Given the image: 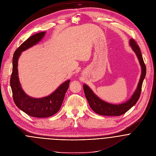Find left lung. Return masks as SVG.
I'll return each mask as SVG.
<instances>
[{
    "label": "left lung",
    "mask_w": 156,
    "mask_h": 156,
    "mask_svg": "<svg viewBox=\"0 0 156 156\" xmlns=\"http://www.w3.org/2000/svg\"><path fill=\"white\" fill-rule=\"evenodd\" d=\"M129 45L131 46L132 50L136 55V56L139 60L140 66L141 67V74L135 91L128 101L119 105H114L107 103L97 96L87 85L83 84V85L85 95L90 108L93 111L98 114L108 116H119L122 115L132 108L140 98L143 82L146 76V68L144 63L140 47H138L136 41L133 39H130Z\"/></svg>",
    "instance_id": "left-lung-1"
}]
</instances>
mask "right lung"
Wrapping results in <instances>:
<instances>
[{"instance_id":"add662e5","label":"right lung","mask_w":156,"mask_h":156,"mask_svg":"<svg viewBox=\"0 0 156 156\" xmlns=\"http://www.w3.org/2000/svg\"><path fill=\"white\" fill-rule=\"evenodd\" d=\"M45 34V32H41L30 36L16 50L13 56V69L10 77V86L16 106L27 115L39 118L50 117L58 112L70 82L69 80L65 81L51 94L40 98L28 96L22 89L18 78V58L21 52L41 41Z\"/></svg>"}]
</instances>
